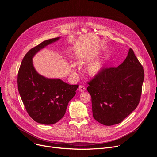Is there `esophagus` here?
Instances as JSON below:
<instances>
[{
  "instance_id": "34e87169",
  "label": "esophagus",
  "mask_w": 157,
  "mask_h": 157,
  "mask_svg": "<svg viewBox=\"0 0 157 157\" xmlns=\"http://www.w3.org/2000/svg\"><path fill=\"white\" fill-rule=\"evenodd\" d=\"M86 90V88L83 85H79V91L81 92H83Z\"/></svg>"
}]
</instances>
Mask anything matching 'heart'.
Here are the masks:
<instances>
[{
	"label": "heart",
	"instance_id": "obj_1",
	"mask_svg": "<svg viewBox=\"0 0 157 157\" xmlns=\"http://www.w3.org/2000/svg\"><path fill=\"white\" fill-rule=\"evenodd\" d=\"M74 64H72V67L74 68ZM103 62H101V61H97V62H94L88 65L86 68V71L89 76H95L100 73V72L103 69Z\"/></svg>",
	"mask_w": 157,
	"mask_h": 157
}]
</instances>
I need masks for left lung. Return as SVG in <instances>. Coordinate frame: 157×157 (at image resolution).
<instances>
[{
	"instance_id": "1",
	"label": "left lung",
	"mask_w": 157,
	"mask_h": 157,
	"mask_svg": "<svg viewBox=\"0 0 157 157\" xmlns=\"http://www.w3.org/2000/svg\"><path fill=\"white\" fill-rule=\"evenodd\" d=\"M144 79L143 67L130 48L120 65L103 69L88 83L94 118L105 126L120 123L137 107Z\"/></svg>"
}]
</instances>
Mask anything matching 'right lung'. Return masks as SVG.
I'll return each instance as SVG.
<instances>
[{"mask_svg":"<svg viewBox=\"0 0 157 157\" xmlns=\"http://www.w3.org/2000/svg\"><path fill=\"white\" fill-rule=\"evenodd\" d=\"M60 37L44 41L29 50L24 57L18 73V89L29 116L43 124H52L62 119L78 85H69L59 78L40 74L33 58L40 50L57 42Z\"/></svg>","mask_w":157,"mask_h":157,"instance_id":"add662e5","label":"right lung"}]
</instances>
